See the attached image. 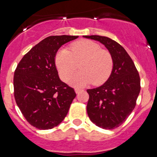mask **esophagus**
Masks as SVG:
<instances>
[{
    "label": "esophagus",
    "mask_w": 157,
    "mask_h": 157,
    "mask_svg": "<svg viewBox=\"0 0 157 157\" xmlns=\"http://www.w3.org/2000/svg\"><path fill=\"white\" fill-rule=\"evenodd\" d=\"M75 91L76 94H79L80 92H82V90H80V89H78V88H75Z\"/></svg>",
    "instance_id": "34e87169"
}]
</instances>
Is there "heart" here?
I'll list each match as a JSON object with an SVG mask.
<instances>
[{"label": "heart", "mask_w": 157, "mask_h": 157, "mask_svg": "<svg viewBox=\"0 0 157 157\" xmlns=\"http://www.w3.org/2000/svg\"><path fill=\"white\" fill-rule=\"evenodd\" d=\"M72 83L83 86L90 83L101 85L112 75L113 58L110 52L101 48L98 44L90 40H81L74 42L71 52L62 48L56 56V66L59 77L63 81H68L78 67Z\"/></svg>", "instance_id": "b5f03b06"}]
</instances>
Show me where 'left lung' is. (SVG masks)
<instances>
[{"instance_id":"1","label":"left lung","mask_w":157,"mask_h":157,"mask_svg":"<svg viewBox=\"0 0 157 157\" xmlns=\"http://www.w3.org/2000/svg\"><path fill=\"white\" fill-rule=\"evenodd\" d=\"M100 41L112 54L113 70L103 85L87 90L90 95L87 114L91 121L103 129L112 130L124 123L135 108L141 86L138 70L127 51L109 37L84 36Z\"/></svg>"}]
</instances>
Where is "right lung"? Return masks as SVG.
I'll return each instance as SVG.
<instances>
[{"label":"right lung","instance_id":"add662e5","mask_svg":"<svg viewBox=\"0 0 157 157\" xmlns=\"http://www.w3.org/2000/svg\"><path fill=\"white\" fill-rule=\"evenodd\" d=\"M78 36H49L25 54L14 74V96L30 125L48 130L61 123L76 97L59 79L55 56L63 44Z\"/></svg>","mask_w":157,"mask_h":157}]
</instances>
